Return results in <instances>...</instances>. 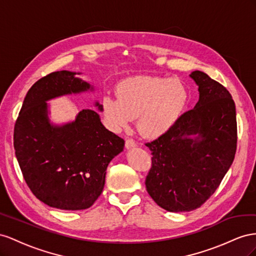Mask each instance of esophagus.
I'll return each mask as SVG.
<instances>
[{"mask_svg": "<svg viewBox=\"0 0 256 256\" xmlns=\"http://www.w3.org/2000/svg\"><path fill=\"white\" fill-rule=\"evenodd\" d=\"M136 147V142L132 140V138H128V140H126V149H132Z\"/></svg>", "mask_w": 256, "mask_h": 256, "instance_id": "34e87169", "label": "esophagus"}]
</instances>
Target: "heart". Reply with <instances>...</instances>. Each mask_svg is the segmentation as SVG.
Returning a JSON list of instances; mask_svg holds the SVG:
<instances>
[{
  "mask_svg": "<svg viewBox=\"0 0 256 256\" xmlns=\"http://www.w3.org/2000/svg\"><path fill=\"white\" fill-rule=\"evenodd\" d=\"M116 96H107L100 103L108 126L118 130L137 118L138 132L156 140L168 132L184 112L188 91L179 79L136 76L116 86Z\"/></svg>",
  "mask_w": 256,
  "mask_h": 256,
  "instance_id": "b5f03b06",
  "label": "heart"
}]
</instances>
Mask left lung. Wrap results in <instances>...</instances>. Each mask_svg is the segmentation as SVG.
Returning <instances> with one entry per match:
<instances>
[{
	"label": "left lung",
	"instance_id": "obj_1",
	"mask_svg": "<svg viewBox=\"0 0 256 256\" xmlns=\"http://www.w3.org/2000/svg\"><path fill=\"white\" fill-rule=\"evenodd\" d=\"M190 76L198 86L197 104L168 132L146 144L152 154L146 188L170 212L200 208L220 186L237 149L236 107L230 93L204 72Z\"/></svg>",
	"mask_w": 256,
	"mask_h": 256
}]
</instances>
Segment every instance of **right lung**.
Returning <instances> with one entry per match:
<instances>
[{
  "label": "right lung",
  "mask_w": 256,
  "mask_h": 256,
  "mask_svg": "<svg viewBox=\"0 0 256 256\" xmlns=\"http://www.w3.org/2000/svg\"><path fill=\"white\" fill-rule=\"evenodd\" d=\"M76 74L54 72L38 80L14 128V153L28 186L40 202L62 210L91 207L103 192L108 164L124 148L122 138L91 109H82L75 121L63 126L50 123L47 100L93 90ZM96 106L102 112L98 102Z\"/></svg>",
  "instance_id": "1"
}]
</instances>
